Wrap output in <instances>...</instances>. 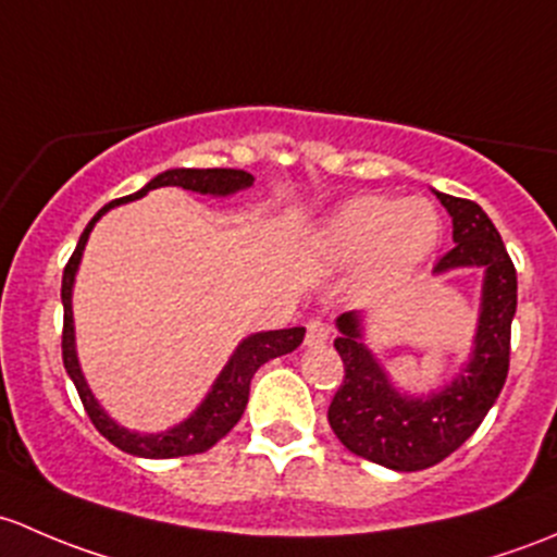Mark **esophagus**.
Listing matches in <instances>:
<instances>
[{
    "mask_svg": "<svg viewBox=\"0 0 557 557\" xmlns=\"http://www.w3.org/2000/svg\"><path fill=\"white\" fill-rule=\"evenodd\" d=\"M330 341V326L321 319H311L306 324V346H321V343Z\"/></svg>",
    "mask_w": 557,
    "mask_h": 557,
    "instance_id": "1",
    "label": "esophagus"
}]
</instances>
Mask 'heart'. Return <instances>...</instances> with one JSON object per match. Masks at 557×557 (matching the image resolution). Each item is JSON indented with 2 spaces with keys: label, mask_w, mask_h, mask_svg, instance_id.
I'll return each instance as SVG.
<instances>
[{
  "label": "heart",
  "mask_w": 557,
  "mask_h": 557,
  "mask_svg": "<svg viewBox=\"0 0 557 557\" xmlns=\"http://www.w3.org/2000/svg\"><path fill=\"white\" fill-rule=\"evenodd\" d=\"M437 238L440 216L429 200L359 195L326 220L317 249L332 265L367 260L372 276L388 278L412 271Z\"/></svg>",
  "instance_id": "obj_1"
}]
</instances>
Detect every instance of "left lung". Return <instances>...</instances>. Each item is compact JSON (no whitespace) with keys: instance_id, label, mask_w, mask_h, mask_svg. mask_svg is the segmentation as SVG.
<instances>
[{"instance_id":"obj_1","label":"left lung","mask_w":557,"mask_h":557,"mask_svg":"<svg viewBox=\"0 0 557 557\" xmlns=\"http://www.w3.org/2000/svg\"><path fill=\"white\" fill-rule=\"evenodd\" d=\"M453 216V249L434 271L461 265L485 268L478 348L467 372L432 399H405L359 343V319L343 313L335 341L343 383L332 397L330 426L348 450L397 472H418L461 448L502 394L509 372V337L518 308V273L496 225L474 200L437 193Z\"/></svg>"}]
</instances>
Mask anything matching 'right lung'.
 Instances as JSON below:
<instances>
[{"mask_svg":"<svg viewBox=\"0 0 557 557\" xmlns=\"http://www.w3.org/2000/svg\"><path fill=\"white\" fill-rule=\"evenodd\" d=\"M251 185V174L236 169H171L165 174L154 176L147 187H141L139 193L128 195V198H117L112 203H107L94 220L88 222V227L83 231V236L77 240V249L69 257L64 268V278H61V302H64V332H61V357H64V367L69 377L74 381L79 399H83L85 412L94 421V426L114 445V448L131 453V456L141 458H180V456H193V453H206L214 448L227 432L240 421L244 416L246 403H249V383L255 377V372L260 370L268 359H276L281 354L295 351L302 343L306 335V326H292V330H273V332H260V335L246 337L244 343L236 348V354L231 357V362L225 364L222 375L216 377L214 388L209 392L206 403L187 418L185 423H180L176 429L165 434H134L128 429L117 426L112 418L101 410L99 403L90 394L88 383H85L83 372H79L77 354H74V326H72V284L74 273H77L79 257H83L85 240H88L90 231H94L96 220H99L104 211L112 206L125 203V200H134L147 195L154 187H185V190L203 193V195H227L236 193L240 187Z\"/></svg>","mask_w":557,"mask_h":557,"instance_id":"add662e5","label":"right lung"}]
</instances>
